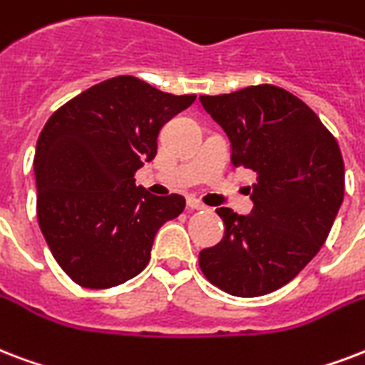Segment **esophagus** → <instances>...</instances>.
I'll return each instance as SVG.
<instances>
[{
    "label": "esophagus",
    "mask_w": 365,
    "mask_h": 365,
    "mask_svg": "<svg viewBox=\"0 0 365 365\" xmlns=\"http://www.w3.org/2000/svg\"><path fill=\"white\" fill-rule=\"evenodd\" d=\"M187 208H191V210H205L207 207L201 201H197V199L191 197V199H187Z\"/></svg>",
    "instance_id": "obj_1"
}]
</instances>
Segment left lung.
Returning a JSON list of instances; mask_svg holds the SVG:
<instances>
[{"label": "left lung", "mask_w": 365, "mask_h": 365, "mask_svg": "<svg viewBox=\"0 0 365 365\" xmlns=\"http://www.w3.org/2000/svg\"><path fill=\"white\" fill-rule=\"evenodd\" d=\"M199 99L232 141L233 166L257 172L252 212L216 208L226 233L199 252V266L224 293L262 297L297 277L325 243L344 197L343 155L312 108L283 88Z\"/></svg>", "instance_id": "1"}]
</instances>
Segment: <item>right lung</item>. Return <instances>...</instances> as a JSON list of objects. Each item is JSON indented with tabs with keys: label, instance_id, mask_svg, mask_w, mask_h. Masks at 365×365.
<instances>
[{
	"label": "right lung",
	"instance_id": "1",
	"mask_svg": "<svg viewBox=\"0 0 365 365\" xmlns=\"http://www.w3.org/2000/svg\"><path fill=\"white\" fill-rule=\"evenodd\" d=\"M197 96H172L135 76H116L57 108L36 145L40 230L80 287L108 289L145 268L158 227L185 208L157 197L135 172L157 155L160 128Z\"/></svg>",
	"mask_w": 365,
	"mask_h": 365
}]
</instances>
